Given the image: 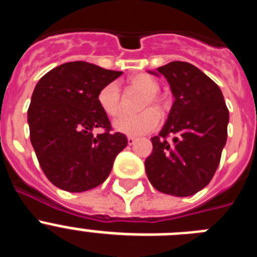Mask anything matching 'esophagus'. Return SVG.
Returning <instances> with one entry per match:
<instances>
[{"label": "esophagus", "mask_w": 257, "mask_h": 257, "mask_svg": "<svg viewBox=\"0 0 257 257\" xmlns=\"http://www.w3.org/2000/svg\"><path fill=\"white\" fill-rule=\"evenodd\" d=\"M135 142L136 139L134 138V136H127V143H128V145H133Z\"/></svg>", "instance_id": "1"}]
</instances>
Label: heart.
<instances>
[{"mask_svg": "<svg viewBox=\"0 0 257 257\" xmlns=\"http://www.w3.org/2000/svg\"><path fill=\"white\" fill-rule=\"evenodd\" d=\"M127 87L144 92L140 100L139 109L140 110L145 109V110L135 115H122L115 119L113 126L118 133L126 134V135L139 136L152 133L160 126L161 115L156 109L149 108L147 109L146 108L151 105L160 108L162 104L158 95L160 83L148 74H138L127 79ZM97 104L109 117H115L121 113V90L117 83L109 82L100 88V91L97 92Z\"/></svg>", "mask_w": 257, "mask_h": 257, "instance_id": "b5f03b06", "label": "heart"}]
</instances>
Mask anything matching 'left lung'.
Wrapping results in <instances>:
<instances>
[{
	"mask_svg": "<svg viewBox=\"0 0 257 257\" xmlns=\"http://www.w3.org/2000/svg\"><path fill=\"white\" fill-rule=\"evenodd\" d=\"M157 72L170 83L175 101L160 135L152 138L145 171L157 190L192 196L216 172L228 136L229 110L219 86L193 64L171 61Z\"/></svg>",
	"mask_w": 257,
	"mask_h": 257,
	"instance_id": "left-lung-1",
	"label": "left lung"
}]
</instances>
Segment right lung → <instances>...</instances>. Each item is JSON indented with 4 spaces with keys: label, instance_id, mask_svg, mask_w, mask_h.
<instances>
[{
    "label": "right lung",
    "instance_id": "add662e5",
    "mask_svg": "<svg viewBox=\"0 0 257 257\" xmlns=\"http://www.w3.org/2000/svg\"><path fill=\"white\" fill-rule=\"evenodd\" d=\"M121 74L70 61L47 72L36 85L28 108L31 143L55 187L79 193L100 185L126 148L127 138L112 133L108 115L97 104L100 88ZM94 128L104 131L95 137Z\"/></svg>",
    "mask_w": 257,
    "mask_h": 257
}]
</instances>
